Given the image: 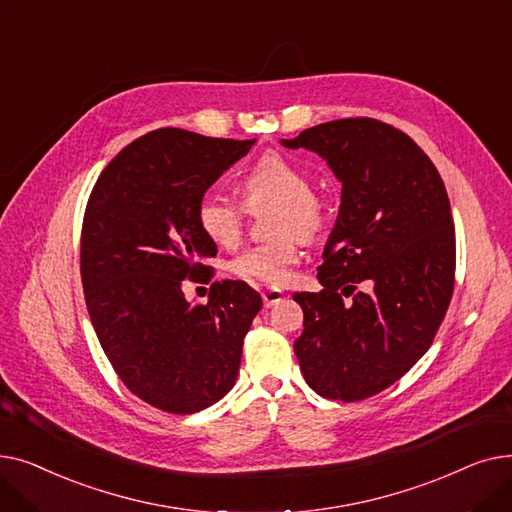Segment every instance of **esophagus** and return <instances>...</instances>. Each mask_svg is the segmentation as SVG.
I'll use <instances>...</instances> for the list:
<instances>
[{
    "label": "esophagus",
    "mask_w": 512,
    "mask_h": 512,
    "mask_svg": "<svg viewBox=\"0 0 512 512\" xmlns=\"http://www.w3.org/2000/svg\"><path fill=\"white\" fill-rule=\"evenodd\" d=\"M282 299H284V292L278 290V288H267V290L263 292V305H265V307H274V305H278Z\"/></svg>",
    "instance_id": "esophagus-1"
}]
</instances>
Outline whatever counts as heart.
<instances>
[{"label":"heart","instance_id":"heart-1","mask_svg":"<svg viewBox=\"0 0 512 512\" xmlns=\"http://www.w3.org/2000/svg\"><path fill=\"white\" fill-rule=\"evenodd\" d=\"M238 191L247 209L278 203L274 230L282 236L242 251L230 263V270L240 278L282 286L301 259V236L289 230L297 229L305 238L317 236L326 226L328 205L319 195L311 193L309 174L292 159L274 151L263 153L242 174ZM245 207L218 193H205L197 203V224L215 245L232 247L245 228Z\"/></svg>","mask_w":512,"mask_h":512}]
</instances>
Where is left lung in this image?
Returning a JSON list of instances; mask_svg holds the SVG:
<instances>
[{
    "mask_svg": "<svg viewBox=\"0 0 512 512\" xmlns=\"http://www.w3.org/2000/svg\"><path fill=\"white\" fill-rule=\"evenodd\" d=\"M317 153L342 182L324 247L321 292H294L305 382L353 402L400 380L432 346L454 288V226L446 186L423 149L371 118L317 124L280 141Z\"/></svg>",
    "mask_w": 512,
    "mask_h": 512,
    "instance_id": "8db88e82",
    "label": "left lung"
}]
</instances>
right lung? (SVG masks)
<instances>
[{
	"label": "right lung",
	"instance_id": "add662e5",
	"mask_svg": "<svg viewBox=\"0 0 512 512\" xmlns=\"http://www.w3.org/2000/svg\"><path fill=\"white\" fill-rule=\"evenodd\" d=\"M253 143L157 128L93 186L80 238L89 317L120 380L155 409L197 413L236 382L261 297L224 280L207 305H191L182 280L207 274L203 261L218 253L197 224L199 199Z\"/></svg>",
	"mask_w": 512,
	"mask_h": 512
}]
</instances>
